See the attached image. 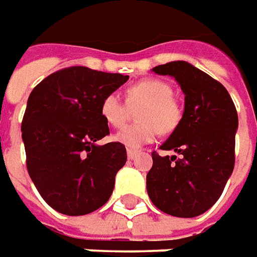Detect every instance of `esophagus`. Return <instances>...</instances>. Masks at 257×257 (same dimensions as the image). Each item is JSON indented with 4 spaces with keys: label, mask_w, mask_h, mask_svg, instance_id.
I'll return each mask as SVG.
<instances>
[{
    "label": "esophagus",
    "mask_w": 257,
    "mask_h": 257,
    "mask_svg": "<svg viewBox=\"0 0 257 257\" xmlns=\"http://www.w3.org/2000/svg\"><path fill=\"white\" fill-rule=\"evenodd\" d=\"M137 154H139L137 150H127V157H128V159H134Z\"/></svg>",
    "instance_id": "34e87169"
}]
</instances>
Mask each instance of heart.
<instances>
[{
    "mask_svg": "<svg viewBox=\"0 0 257 257\" xmlns=\"http://www.w3.org/2000/svg\"><path fill=\"white\" fill-rule=\"evenodd\" d=\"M172 95V86L158 78L143 79L127 88V103L130 106L143 103L137 114L141 123L123 127L114 134V140L128 150H137L152 143L159 130L162 133L175 130L182 118V107ZM100 114L109 125L120 127L125 120V106L116 95H106L100 102Z\"/></svg>",
    "mask_w": 257,
    "mask_h": 257,
    "instance_id": "b5f03b06",
    "label": "heart"
}]
</instances>
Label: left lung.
<instances>
[{
	"label": "left lung",
	"mask_w": 257,
	"mask_h": 257,
	"mask_svg": "<svg viewBox=\"0 0 257 257\" xmlns=\"http://www.w3.org/2000/svg\"><path fill=\"white\" fill-rule=\"evenodd\" d=\"M152 71L175 78L185 93L179 124L152 152L147 192L161 211L182 218L206 213L220 199L235 164L238 114L225 88L187 61L157 65Z\"/></svg>",
	"instance_id": "8db88e82"
}]
</instances>
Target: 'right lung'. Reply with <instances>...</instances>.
Instances as JSON below:
<instances>
[{"label":"right lung","instance_id":"1","mask_svg":"<svg viewBox=\"0 0 257 257\" xmlns=\"http://www.w3.org/2000/svg\"><path fill=\"white\" fill-rule=\"evenodd\" d=\"M128 75L70 67L51 74L29 95L22 120L26 166L44 201L65 215H85L107 203L127 161L109 134L100 102Z\"/></svg>","mask_w":257,"mask_h":257}]
</instances>
